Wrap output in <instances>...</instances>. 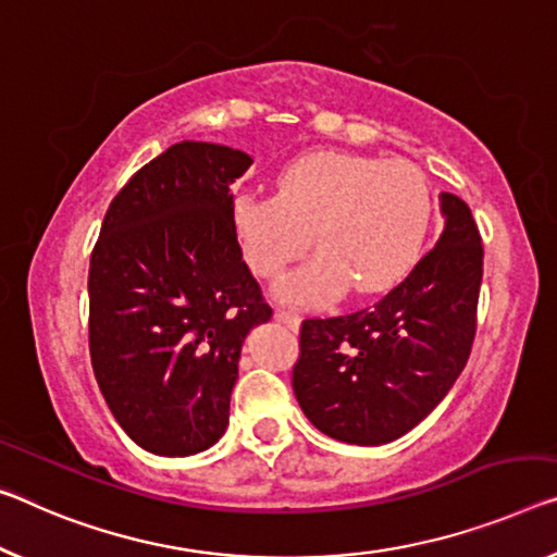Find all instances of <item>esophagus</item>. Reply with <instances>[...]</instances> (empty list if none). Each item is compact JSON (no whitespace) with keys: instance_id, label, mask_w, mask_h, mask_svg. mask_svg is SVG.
<instances>
[{"instance_id":"obj_1","label":"esophagus","mask_w":557,"mask_h":557,"mask_svg":"<svg viewBox=\"0 0 557 557\" xmlns=\"http://www.w3.org/2000/svg\"><path fill=\"white\" fill-rule=\"evenodd\" d=\"M276 321H281V323H286L288 329H298V323H301V319H298V313L296 311H288V308H276Z\"/></svg>"}]
</instances>
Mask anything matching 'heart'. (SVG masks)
Masks as SVG:
<instances>
[{
  "mask_svg": "<svg viewBox=\"0 0 557 557\" xmlns=\"http://www.w3.org/2000/svg\"><path fill=\"white\" fill-rule=\"evenodd\" d=\"M433 194L406 159L341 151L304 153L276 174V196L242 194L231 203L238 249L256 276H278L308 246L306 267L278 281L288 304H323L354 286L379 294L416 267L431 231Z\"/></svg>",
  "mask_w": 557,
  "mask_h": 557,
  "instance_id": "1",
  "label": "heart"
}]
</instances>
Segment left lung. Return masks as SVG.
<instances>
[{
  "label": "left lung",
  "instance_id": "obj_1",
  "mask_svg": "<svg viewBox=\"0 0 557 557\" xmlns=\"http://www.w3.org/2000/svg\"><path fill=\"white\" fill-rule=\"evenodd\" d=\"M443 234L379 304L301 323L294 393L321 433L350 446L406 435L448 396L475 336L481 234L468 203L441 194Z\"/></svg>",
  "mask_w": 557,
  "mask_h": 557
}]
</instances>
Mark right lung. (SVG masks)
<instances>
[{
    "label": "right lung",
    "mask_w": 557,
    "mask_h": 557,
    "mask_svg": "<svg viewBox=\"0 0 557 557\" xmlns=\"http://www.w3.org/2000/svg\"><path fill=\"white\" fill-rule=\"evenodd\" d=\"M253 159L178 141L129 178L89 267V350L124 433L157 456L211 448L228 425L238 358L271 306L231 226V184Z\"/></svg>",
    "instance_id": "1"
}]
</instances>
